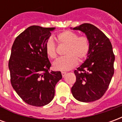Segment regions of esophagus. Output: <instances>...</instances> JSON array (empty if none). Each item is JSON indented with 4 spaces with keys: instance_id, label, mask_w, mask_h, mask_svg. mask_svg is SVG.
<instances>
[{
    "instance_id": "34e87169",
    "label": "esophagus",
    "mask_w": 122,
    "mask_h": 122,
    "mask_svg": "<svg viewBox=\"0 0 122 122\" xmlns=\"http://www.w3.org/2000/svg\"><path fill=\"white\" fill-rule=\"evenodd\" d=\"M66 72H63V71L61 72V74H62V76H63V77L65 76L66 75Z\"/></svg>"
}]
</instances>
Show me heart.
<instances>
[{
	"label": "heart",
	"instance_id": "obj_1",
	"mask_svg": "<svg viewBox=\"0 0 122 122\" xmlns=\"http://www.w3.org/2000/svg\"><path fill=\"white\" fill-rule=\"evenodd\" d=\"M59 42L66 46L65 55L57 59L53 64V69L57 71H68L76 66L78 61L82 63L86 60L90 51V41L85 36H78L76 32L65 30L57 35ZM46 53L50 58L54 59L57 56V44L53 38H48L45 44Z\"/></svg>",
	"mask_w": 122,
	"mask_h": 122
}]
</instances>
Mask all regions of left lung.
I'll list each match as a JSON object with an SVG mask.
<instances>
[{"instance_id":"1","label":"left lung","mask_w":122,"mask_h":122,"mask_svg":"<svg viewBox=\"0 0 122 122\" xmlns=\"http://www.w3.org/2000/svg\"><path fill=\"white\" fill-rule=\"evenodd\" d=\"M73 29L86 35L90 51L84 63L74 71L76 80L71 88L72 93L81 102L95 101L107 92L114 72L112 46L108 38L92 24L83 23Z\"/></svg>"}]
</instances>
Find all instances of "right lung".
<instances>
[{
    "label": "right lung",
    "instance_id": "1",
    "mask_svg": "<svg viewBox=\"0 0 122 122\" xmlns=\"http://www.w3.org/2000/svg\"><path fill=\"white\" fill-rule=\"evenodd\" d=\"M53 27L32 25L17 36L8 62L12 87L23 101L42 107L52 101L60 71H50L51 63L45 44Z\"/></svg>",
    "mask_w": 122,
    "mask_h": 122
}]
</instances>
